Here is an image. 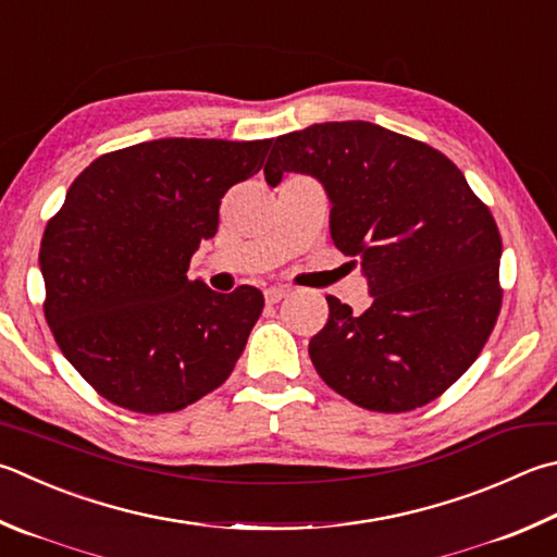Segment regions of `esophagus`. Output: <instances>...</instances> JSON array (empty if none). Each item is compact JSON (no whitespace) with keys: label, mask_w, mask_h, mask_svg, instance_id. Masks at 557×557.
Segmentation results:
<instances>
[{"label":"esophagus","mask_w":557,"mask_h":557,"mask_svg":"<svg viewBox=\"0 0 557 557\" xmlns=\"http://www.w3.org/2000/svg\"><path fill=\"white\" fill-rule=\"evenodd\" d=\"M287 287H268L265 289V301H268V305H277V301L280 299H285L287 297Z\"/></svg>","instance_id":"34e87169"}]
</instances>
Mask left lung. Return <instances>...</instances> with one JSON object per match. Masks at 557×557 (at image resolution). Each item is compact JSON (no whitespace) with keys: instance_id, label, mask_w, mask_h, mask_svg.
Listing matches in <instances>:
<instances>
[{"instance_id":"obj_1","label":"left lung","mask_w":557,"mask_h":557,"mask_svg":"<svg viewBox=\"0 0 557 557\" xmlns=\"http://www.w3.org/2000/svg\"><path fill=\"white\" fill-rule=\"evenodd\" d=\"M317 177L331 238L360 262L372 305L336 297L309 341L321 380L362 409L411 411L441 397L478 360L502 309V236L458 165L370 121H326L277 136L268 185Z\"/></svg>"}]
</instances>
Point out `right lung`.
<instances>
[{
	"mask_svg": "<svg viewBox=\"0 0 557 557\" xmlns=\"http://www.w3.org/2000/svg\"><path fill=\"white\" fill-rule=\"evenodd\" d=\"M272 140L160 138L99 156L48 221L38 265L46 321L79 375L116 407L185 409L224 384L265 307L240 285L187 280L226 191Z\"/></svg>",
	"mask_w": 557,
	"mask_h": 557,
	"instance_id": "1",
	"label": "right lung"
}]
</instances>
